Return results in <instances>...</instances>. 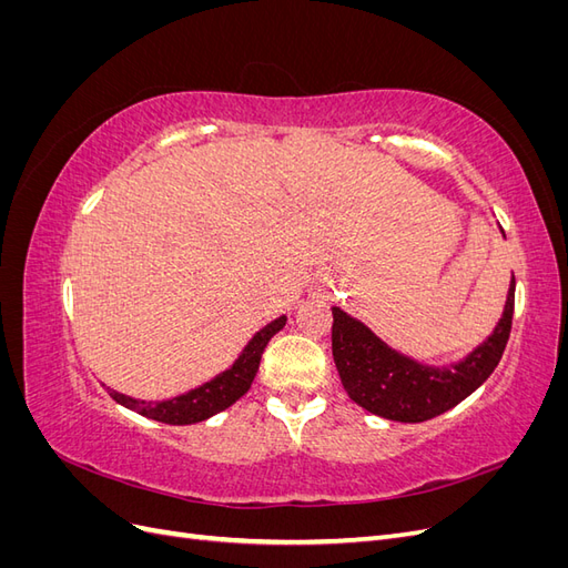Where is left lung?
I'll use <instances>...</instances> for the list:
<instances>
[{
  "label": "left lung",
  "instance_id": "8db88e82",
  "mask_svg": "<svg viewBox=\"0 0 568 568\" xmlns=\"http://www.w3.org/2000/svg\"><path fill=\"white\" fill-rule=\"evenodd\" d=\"M332 353L348 398L372 415L417 424L459 405L484 384L505 353L514 315V274L493 334L459 363L422 365L376 336L367 324L332 307Z\"/></svg>",
  "mask_w": 568,
  "mask_h": 568
}]
</instances>
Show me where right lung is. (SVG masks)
<instances>
[{"mask_svg":"<svg viewBox=\"0 0 568 568\" xmlns=\"http://www.w3.org/2000/svg\"><path fill=\"white\" fill-rule=\"evenodd\" d=\"M284 324H286V315H280L277 320L265 324L261 332L253 334V338L246 343L242 355L234 359L230 369L220 372L217 376H213L211 382H205L182 395H175V398H170V400L146 403V400L130 398V395L118 393L109 386H106V390L115 403H120L128 409H134L136 415H142L146 419H156V422L175 424V426L205 422L209 417L217 415V412L234 405L251 388V384L255 379V372H257V367H261V355H263L265 346L274 334L284 329Z\"/></svg>","mask_w":568,"mask_h":568,"instance_id":"right-lung-1","label":"right lung"}]
</instances>
